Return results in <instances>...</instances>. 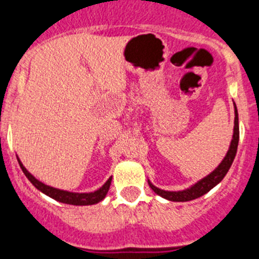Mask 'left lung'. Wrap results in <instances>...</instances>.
I'll return each instance as SVG.
<instances>
[{
    "label": "left lung",
    "mask_w": 259,
    "mask_h": 259,
    "mask_svg": "<svg viewBox=\"0 0 259 259\" xmlns=\"http://www.w3.org/2000/svg\"><path fill=\"white\" fill-rule=\"evenodd\" d=\"M234 133H233V139L230 143L229 150H228L227 155L224 157V159L222 160L219 165L212 170L210 175H207L206 177H204L202 180H200L199 182H196L193 186H191L190 188L183 191H164L160 190V188L155 187L154 185L148 181L150 188L154 191L157 195L162 196L163 199H167L169 201H176V202H185V201H191V200H195L197 197L202 196L205 193L209 192L211 188H214L215 186L219 182H222L223 178L225 177V175L229 170L230 165H232L233 160H234L235 154H237L238 149V142H239V121H238V110L237 106L234 104Z\"/></svg>",
    "instance_id": "obj_1"
}]
</instances>
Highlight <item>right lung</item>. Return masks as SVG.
<instances>
[{
  "label": "right lung",
  "mask_w": 259,
  "mask_h": 259,
  "mask_svg": "<svg viewBox=\"0 0 259 259\" xmlns=\"http://www.w3.org/2000/svg\"><path fill=\"white\" fill-rule=\"evenodd\" d=\"M19 160V159H17ZM19 164L21 167L22 172L25 173V176L27 177V180L35 186L39 191H41L42 193L48 195L52 199L57 200V201L63 202V204H69V205H78V206H83V205H94L100 202L101 200L105 199L106 196V193L109 192L110 185H111V180L112 177H110L109 180L106 181L102 187H100L99 190L95 191V192H90V193H77V192H68V191H63V190H58V188L50 187V186L44 185L42 182H40L39 180L34 177L30 172H27L26 168L22 165V163L19 160Z\"/></svg>",
  "instance_id": "obj_1"
}]
</instances>
